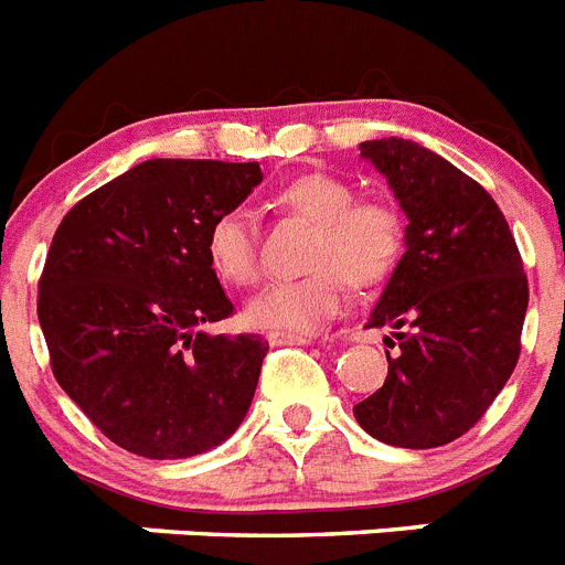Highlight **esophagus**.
Wrapping results in <instances>:
<instances>
[{
	"label": "esophagus",
	"mask_w": 565,
	"mask_h": 565,
	"mask_svg": "<svg viewBox=\"0 0 565 565\" xmlns=\"http://www.w3.org/2000/svg\"><path fill=\"white\" fill-rule=\"evenodd\" d=\"M268 342H271V344H311V337H306V333L271 331V333H268Z\"/></svg>",
	"instance_id": "1"
}]
</instances>
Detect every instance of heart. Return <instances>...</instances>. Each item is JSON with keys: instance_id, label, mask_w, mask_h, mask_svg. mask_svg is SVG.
I'll return each mask as SVG.
<instances>
[{"instance_id": "b5f03b06", "label": "heart", "mask_w": 565, "mask_h": 565, "mask_svg": "<svg viewBox=\"0 0 565 565\" xmlns=\"http://www.w3.org/2000/svg\"><path fill=\"white\" fill-rule=\"evenodd\" d=\"M279 206L313 223L308 246L311 271L271 279L246 306L257 328L311 333L337 317L348 299V279L373 286L391 274L402 254V217L379 198H353L351 183L337 174H299L277 192ZM209 263L232 286L257 279V228L246 209H226L206 237Z\"/></svg>"}]
</instances>
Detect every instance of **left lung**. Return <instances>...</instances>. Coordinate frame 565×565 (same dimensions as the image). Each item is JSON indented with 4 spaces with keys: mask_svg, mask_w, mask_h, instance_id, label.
Masks as SVG:
<instances>
[{
    "mask_svg": "<svg viewBox=\"0 0 565 565\" xmlns=\"http://www.w3.org/2000/svg\"><path fill=\"white\" fill-rule=\"evenodd\" d=\"M407 214L404 254L367 326L393 328L387 379L353 407L359 427L430 450L487 413L521 356L529 286L507 217L487 189L404 138L359 143Z\"/></svg>",
    "mask_w": 565,
    "mask_h": 565,
    "instance_id": "1",
    "label": "left lung"
}]
</instances>
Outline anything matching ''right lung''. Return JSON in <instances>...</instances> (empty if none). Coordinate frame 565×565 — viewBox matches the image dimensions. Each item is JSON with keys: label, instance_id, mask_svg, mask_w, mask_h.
Wrapping results in <instances>:
<instances>
[{"label": "right lung", "instance_id": "1", "mask_svg": "<svg viewBox=\"0 0 565 565\" xmlns=\"http://www.w3.org/2000/svg\"><path fill=\"white\" fill-rule=\"evenodd\" d=\"M263 181L259 163L154 158L64 214L39 279L53 376L124 450L169 461L237 430L268 342L206 333L234 311L209 226Z\"/></svg>", "mask_w": 565, "mask_h": 565}]
</instances>
